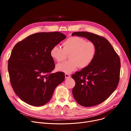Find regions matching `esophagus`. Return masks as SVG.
I'll list each match as a JSON object with an SVG mask.
<instances>
[{
    "label": "esophagus",
    "instance_id": "34e87169",
    "mask_svg": "<svg viewBox=\"0 0 131 131\" xmlns=\"http://www.w3.org/2000/svg\"><path fill=\"white\" fill-rule=\"evenodd\" d=\"M65 78L66 79H68L71 77V75L70 74H65Z\"/></svg>",
    "mask_w": 131,
    "mask_h": 131
}]
</instances>
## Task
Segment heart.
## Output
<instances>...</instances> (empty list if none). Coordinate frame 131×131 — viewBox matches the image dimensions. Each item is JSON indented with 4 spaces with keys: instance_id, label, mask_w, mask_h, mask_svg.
<instances>
[{
    "instance_id": "heart-1",
    "label": "heart",
    "mask_w": 131,
    "mask_h": 131,
    "mask_svg": "<svg viewBox=\"0 0 131 131\" xmlns=\"http://www.w3.org/2000/svg\"><path fill=\"white\" fill-rule=\"evenodd\" d=\"M63 48L55 46L50 50L51 57L57 62L65 60L67 54H69L70 60L59 64L56 68L58 71L71 73L80 68L86 67L91 64L95 56L96 48L94 43L79 37L68 38L63 44Z\"/></svg>"
}]
</instances>
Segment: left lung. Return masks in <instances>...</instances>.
I'll use <instances>...</instances> for the list:
<instances>
[{"label": "left lung", "instance_id": "8db88e82", "mask_svg": "<svg viewBox=\"0 0 131 131\" xmlns=\"http://www.w3.org/2000/svg\"><path fill=\"white\" fill-rule=\"evenodd\" d=\"M72 35L87 38L96 48L91 64L72 75L75 82L72 90L74 98L84 107L99 105L110 97L118 84L119 57L104 37L83 31L75 32Z\"/></svg>", "mask_w": 131, "mask_h": 131}]
</instances>
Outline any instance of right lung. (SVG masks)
Listing matches in <instances>:
<instances>
[{
  "label": "right lung",
  "instance_id": "1",
  "mask_svg": "<svg viewBox=\"0 0 131 131\" xmlns=\"http://www.w3.org/2000/svg\"><path fill=\"white\" fill-rule=\"evenodd\" d=\"M66 38L59 32L37 33L13 48L8 62L10 82L16 95L26 104L45 105L64 81L63 72L51 73L55 65L50 50Z\"/></svg>",
  "mask_w": 131,
  "mask_h": 131
}]
</instances>
